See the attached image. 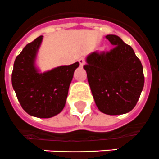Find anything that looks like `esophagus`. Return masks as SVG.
I'll return each mask as SVG.
<instances>
[{
	"label": "esophagus",
	"mask_w": 159,
	"mask_h": 159,
	"mask_svg": "<svg viewBox=\"0 0 159 159\" xmlns=\"http://www.w3.org/2000/svg\"><path fill=\"white\" fill-rule=\"evenodd\" d=\"M79 62H80V66H83L84 63H85V61H84V57H80L79 59Z\"/></svg>",
	"instance_id": "34e87169"
}]
</instances>
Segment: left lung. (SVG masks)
<instances>
[{"label": "left lung", "instance_id": "left-lung-1", "mask_svg": "<svg viewBox=\"0 0 159 159\" xmlns=\"http://www.w3.org/2000/svg\"><path fill=\"white\" fill-rule=\"evenodd\" d=\"M106 39L113 48L90 53L84 69L98 110L121 115L131 111L139 100L144 84L143 66L133 48L120 37L108 34Z\"/></svg>", "mask_w": 159, "mask_h": 159}]
</instances>
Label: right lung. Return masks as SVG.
Masks as SVG:
<instances>
[{
  "label": "right lung",
  "mask_w": 159,
  "mask_h": 159,
  "mask_svg": "<svg viewBox=\"0 0 159 159\" xmlns=\"http://www.w3.org/2000/svg\"><path fill=\"white\" fill-rule=\"evenodd\" d=\"M43 36L27 44L15 59L11 76L12 86L22 108L29 115L50 118L63 110L74 72L80 66H60L43 72L36 64Z\"/></svg>",
  "instance_id": "right-lung-1"
}]
</instances>
